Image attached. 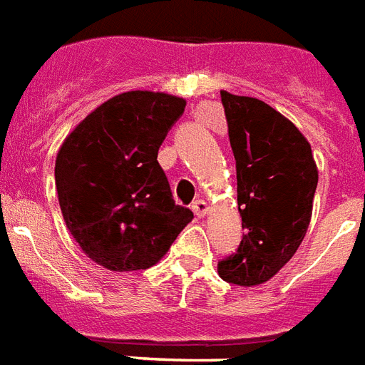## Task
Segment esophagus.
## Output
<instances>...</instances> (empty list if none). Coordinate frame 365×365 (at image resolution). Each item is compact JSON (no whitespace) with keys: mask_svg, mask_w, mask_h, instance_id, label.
<instances>
[{"mask_svg":"<svg viewBox=\"0 0 365 365\" xmlns=\"http://www.w3.org/2000/svg\"><path fill=\"white\" fill-rule=\"evenodd\" d=\"M192 211L196 215L197 218H205L209 215V203L205 200H197L194 201V205H192Z\"/></svg>","mask_w":365,"mask_h":365,"instance_id":"esophagus-1","label":"esophagus"}]
</instances>
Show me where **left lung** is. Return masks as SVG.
<instances>
[{"mask_svg": "<svg viewBox=\"0 0 365 365\" xmlns=\"http://www.w3.org/2000/svg\"><path fill=\"white\" fill-rule=\"evenodd\" d=\"M237 168L243 241L218 264L237 287H258L279 273L307 233L319 169L298 128L265 101L220 90Z\"/></svg>", "mask_w": 365, "mask_h": 365, "instance_id": "1", "label": "left lung"}]
</instances>
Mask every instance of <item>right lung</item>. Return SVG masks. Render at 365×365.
Segmentation results:
<instances>
[{"label": "right lung", "instance_id": "obj_1", "mask_svg": "<svg viewBox=\"0 0 365 365\" xmlns=\"http://www.w3.org/2000/svg\"><path fill=\"white\" fill-rule=\"evenodd\" d=\"M186 100L132 90L96 107L58 150L63 220L83 252L109 271L158 264L194 212L175 205L158 148Z\"/></svg>", "mask_w": 365, "mask_h": 365}]
</instances>
